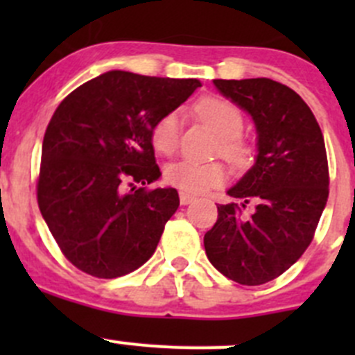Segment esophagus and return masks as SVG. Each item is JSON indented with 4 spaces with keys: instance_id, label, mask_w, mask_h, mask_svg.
Returning <instances> with one entry per match:
<instances>
[{
    "instance_id": "34e87169",
    "label": "esophagus",
    "mask_w": 355,
    "mask_h": 355,
    "mask_svg": "<svg viewBox=\"0 0 355 355\" xmlns=\"http://www.w3.org/2000/svg\"><path fill=\"white\" fill-rule=\"evenodd\" d=\"M192 200H196L194 196L185 194V192H180V204H182V206H187V204H191Z\"/></svg>"
}]
</instances>
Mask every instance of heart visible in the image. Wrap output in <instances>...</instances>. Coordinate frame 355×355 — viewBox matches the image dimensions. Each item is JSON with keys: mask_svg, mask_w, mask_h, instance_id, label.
I'll return each mask as SVG.
<instances>
[{"mask_svg": "<svg viewBox=\"0 0 355 355\" xmlns=\"http://www.w3.org/2000/svg\"><path fill=\"white\" fill-rule=\"evenodd\" d=\"M196 113L218 137L221 139V155L230 163L244 166L250 159V146L241 139L244 130V114L227 99L207 96L196 103ZM180 135V113L170 111L163 114L151 128L153 148L161 155H173L178 148ZM227 171L220 163H196L177 161L168 164L164 180L185 194H200L221 185Z\"/></svg>", "mask_w": 355, "mask_h": 355, "instance_id": "1", "label": "heart"}]
</instances>
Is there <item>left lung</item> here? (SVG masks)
Instances as JSON below:
<instances>
[{
    "mask_svg": "<svg viewBox=\"0 0 355 355\" xmlns=\"http://www.w3.org/2000/svg\"><path fill=\"white\" fill-rule=\"evenodd\" d=\"M227 99L250 114L257 156L218 204V220L204 235L214 268L241 285H263L287 271L313 241L328 200L324 139L313 111L295 91L271 78L213 80ZM249 202L254 211L241 216Z\"/></svg>",
    "mask_w": 355,
    "mask_h": 355,
    "instance_id": "obj_1",
    "label": "left lung"
}]
</instances>
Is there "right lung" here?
Masks as SVG:
<instances>
[{
  "instance_id": "obj_1",
  "label": "right lung",
  "mask_w": 355,
  "mask_h": 355,
  "mask_svg": "<svg viewBox=\"0 0 355 355\" xmlns=\"http://www.w3.org/2000/svg\"><path fill=\"white\" fill-rule=\"evenodd\" d=\"M198 87V78L111 70L60 103L42 141L37 202L75 268L118 278L155 254L180 199L171 187L148 191L134 182L146 185L161 177L153 125Z\"/></svg>"
}]
</instances>
